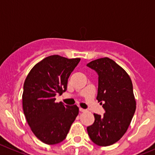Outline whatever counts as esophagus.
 I'll return each instance as SVG.
<instances>
[{
    "label": "esophagus",
    "mask_w": 155,
    "mask_h": 155,
    "mask_svg": "<svg viewBox=\"0 0 155 155\" xmlns=\"http://www.w3.org/2000/svg\"><path fill=\"white\" fill-rule=\"evenodd\" d=\"M79 111H80L81 112H86V109H84V108H79Z\"/></svg>",
    "instance_id": "esophagus-1"
}]
</instances>
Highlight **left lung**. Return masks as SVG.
I'll use <instances>...</instances> for the list:
<instances>
[{
  "mask_svg": "<svg viewBox=\"0 0 155 155\" xmlns=\"http://www.w3.org/2000/svg\"><path fill=\"white\" fill-rule=\"evenodd\" d=\"M87 66L99 75L96 99L105 111L102 116L94 114L88 134L97 145H112L126 132L136 109L132 82L125 69L108 57L93 60Z\"/></svg>",
  "mask_w": 155,
  "mask_h": 155,
  "instance_id": "1",
  "label": "left lung"
}]
</instances>
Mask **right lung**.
I'll use <instances>...</instances> for the list:
<instances>
[{
    "instance_id": "1",
    "label": "right lung",
    "mask_w": 155,
    "mask_h": 155,
    "mask_svg": "<svg viewBox=\"0 0 155 155\" xmlns=\"http://www.w3.org/2000/svg\"><path fill=\"white\" fill-rule=\"evenodd\" d=\"M79 61V58L47 56L32 68L26 78L23 110L31 131L45 144L63 141L79 114L77 105L56 102L55 96L66 92L68 79Z\"/></svg>"
}]
</instances>
